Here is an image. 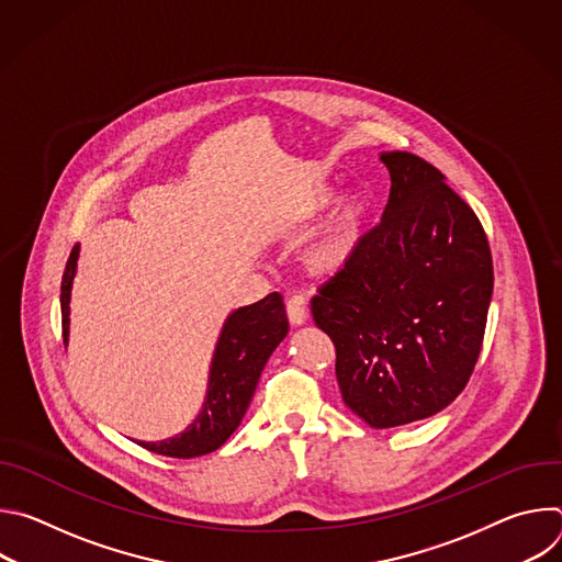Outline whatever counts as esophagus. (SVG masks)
<instances>
[{
    "instance_id": "obj_1",
    "label": "esophagus",
    "mask_w": 562,
    "mask_h": 562,
    "mask_svg": "<svg viewBox=\"0 0 562 562\" xmlns=\"http://www.w3.org/2000/svg\"><path fill=\"white\" fill-rule=\"evenodd\" d=\"M286 315H289V323H291L293 327L306 325L308 311H306V304H304V297H302V295H295V297L286 300Z\"/></svg>"
}]
</instances>
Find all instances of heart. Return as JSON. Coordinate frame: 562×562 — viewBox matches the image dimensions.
I'll use <instances>...</instances> for the list:
<instances>
[{
	"mask_svg": "<svg viewBox=\"0 0 562 562\" xmlns=\"http://www.w3.org/2000/svg\"><path fill=\"white\" fill-rule=\"evenodd\" d=\"M336 198L334 182L315 184L304 200L293 211V224H302L311 220L315 213L323 211ZM364 215L367 204L360 191L347 189L334 202L327 220L323 222L311 237L308 247L304 249L302 262L308 276L317 280H334L342 276L358 256L362 233H364Z\"/></svg>",
	"mask_w": 562,
	"mask_h": 562,
	"instance_id": "1",
	"label": "heart"
}]
</instances>
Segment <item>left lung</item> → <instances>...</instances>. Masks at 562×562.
<instances>
[{
	"mask_svg": "<svg viewBox=\"0 0 562 562\" xmlns=\"http://www.w3.org/2000/svg\"><path fill=\"white\" fill-rule=\"evenodd\" d=\"M391 191L351 267L313 297L336 345L345 405L373 429L429 418L464 389L494 291L483 224L447 178L407 150H384Z\"/></svg>",
	"mask_w": 562,
	"mask_h": 562,
	"instance_id": "obj_1",
	"label": "left lung"
}]
</instances>
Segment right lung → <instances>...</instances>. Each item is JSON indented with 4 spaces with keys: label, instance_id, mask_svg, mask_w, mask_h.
<instances>
[{
    "label": "right lung",
    "instance_id": "1",
    "mask_svg": "<svg viewBox=\"0 0 562 562\" xmlns=\"http://www.w3.org/2000/svg\"><path fill=\"white\" fill-rule=\"evenodd\" d=\"M77 260L79 245L72 247L61 278L64 345H68L70 334V291ZM286 334L289 319L280 293H269L260 302L231 311L213 349L206 395L195 420L178 436L157 442L137 440V445L171 458H198L220 449L243 423L260 373Z\"/></svg>",
    "mask_w": 562,
    "mask_h": 562
}]
</instances>
